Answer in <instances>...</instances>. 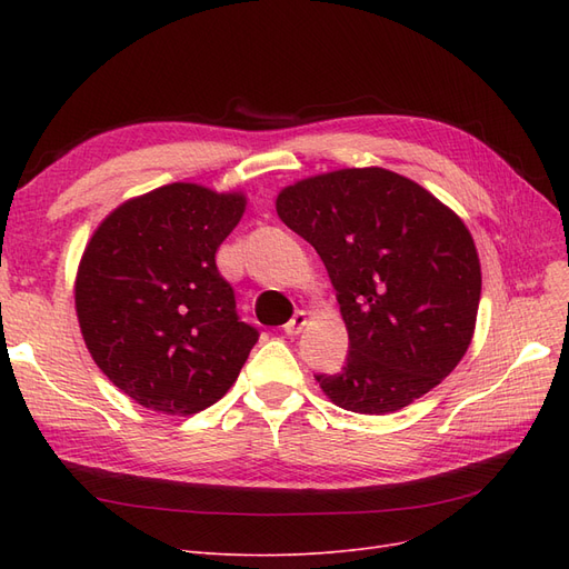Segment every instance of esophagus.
<instances>
[{"label": "esophagus", "instance_id": "esophagus-1", "mask_svg": "<svg viewBox=\"0 0 569 569\" xmlns=\"http://www.w3.org/2000/svg\"><path fill=\"white\" fill-rule=\"evenodd\" d=\"M306 325H308V313L299 311L295 318H291V320L284 325V335H287V337H297V335H301V330H303Z\"/></svg>", "mask_w": 569, "mask_h": 569}]
</instances>
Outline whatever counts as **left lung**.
Masks as SVG:
<instances>
[{
	"label": "left lung",
	"instance_id": "8db88e82",
	"mask_svg": "<svg viewBox=\"0 0 569 569\" xmlns=\"http://www.w3.org/2000/svg\"><path fill=\"white\" fill-rule=\"evenodd\" d=\"M274 209L322 258L349 332L347 366L316 375L327 399L387 416L453 372L475 335L481 268L449 206L370 166L289 184Z\"/></svg>",
	"mask_w": 569,
	"mask_h": 569
}]
</instances>
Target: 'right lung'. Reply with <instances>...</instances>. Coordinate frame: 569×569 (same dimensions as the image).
<instances>
[{"label":"right lung","mask_w":569,"mask_h":569,"mask_svg":"<svg viewBox=\"0 0 569 569\" xmlns=\"http://www.w3.org/2000/svg\"><path fill=\"white\" fill-rule=\"evenodd\" d=\"M242 192L163 184L113 209L76 274V313L97 368L134 403L194 416L234 385L258 332L242 322L216 251Z\"/></svg>","instance_id":"1"}]
</instances>
